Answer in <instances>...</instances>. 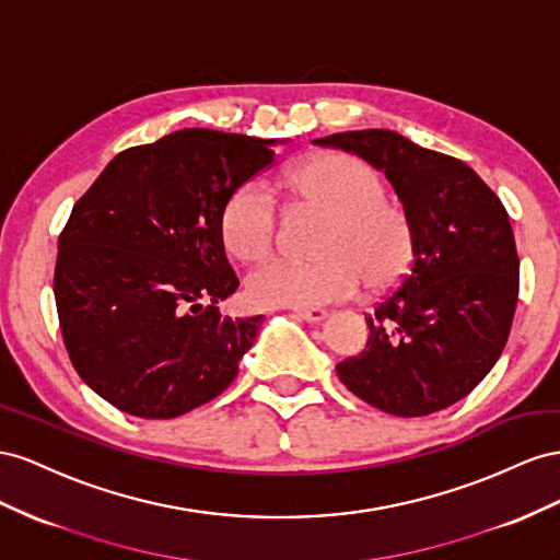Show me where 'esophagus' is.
Here are the masks:
<instances>
[{
    "mask_svg": "<svg viewBox=\"0 0 560 560\" xmlns=\"http://www.w3.org/2000/svg\"><path fill=\"white\" fill-rule=\"evenodd\" d=\"M295 316L302 318V322H307V324H322L324 318L328 316V312L326 310H318V307H310V310L300 307V310H295Z\"/></svg>",
    "mask_w": 560,
    "mask_h": 560,
    "instance_id": "34e87169",
    "label": "esophagus"
}]
</instances>
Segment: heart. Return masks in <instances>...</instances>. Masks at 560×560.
<instances>
[{"mask_svg": "<svg viewBox=\"0 0 560 560\" xmlns=\"http://www.w3.org/2000/svg\"><path fill=\"white\" fill-rule=\"evenodd\" d=\"M279 187L300 209L324 213L312 262L275 260L255 269L246 293L260 307H322L357 295L392 291L410 271L415 232L404 206L382 197L373 168L349 154H316L281 173ZM228 250L260 262L275 250L277 209L260 187H236L220 215Z\"/></svg>", "mask_w": 560, "mask_h": 560, "instance_id": "b5f03b06", "label": "heart"}]
</instances>
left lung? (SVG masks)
Masks as SVG:
<instances>
[{
	"label": "left lung",
	"mask_w": 560,
	"mask_h": 560,
	"mask_svg": "<svg viewBox=\"0 0 560 560\" xmlns=\"http://www.w3.org/2000/svg\"><path fill=\"white\" fill-rule=\"evenodd\" d=\"M314 142L385 171L415 232L410 271L365 316L369 342L338 363V377L361 401L398 418L453 406L498 363L514 322L518 253L506 209L465 162L396 131Z\"/></svg>",
	"instance_id": "8db88e82"
}]
</instances>
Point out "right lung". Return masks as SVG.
I'll return each instance as SVG.
<instances>
[{
    "mask_svg": "<svg viewBox=\"0 0 560 560\" xmlns=\"http://www.w3.org/2000/svg\"><path fill=\"white\" fill-rule=\"evenodd\" d=\"M277 142L175 131L119 152L74 203L58 238V322L74 371L107 404L171 420L232 385L260 316L215 307L238 289L220 215Z\"/></svg>",
    "mask_w": 560,
    "mask_h": 560,
    "instance_id": "1",
    "label": "right lung"
}]
</instances>
